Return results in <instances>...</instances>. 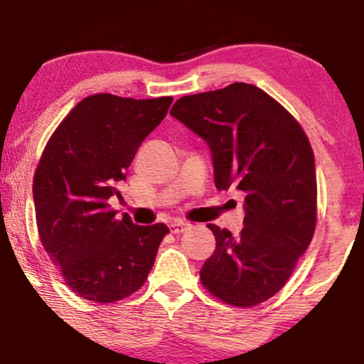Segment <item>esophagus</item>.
<instances>
[{
    "mask_svg": "<svg viewBox=\"0 0 364 364\" xmlns=\"http://www.w3.org/2000/svg\"><path fill=\"white\" fill-rule=\"evenodd\" d=\"M171 232H174V234H181V232H185L186 229H188L190 227V223H186V222H183V220H174V222H171Z\"/></svg>",
    "mask_w": 364,
    "mask_h": 364,
    "instance_id": "esophagus-1",
    "label": "esophagus"
}]
</instances>
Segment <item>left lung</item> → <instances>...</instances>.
<instances>
[{
    "mask_svg": "<svg viewBox=\"0 0 364 364\" xmlns=\"http://www.w3.org/2000/svg\"><path fill=\"white\" fill-rule=\"evenodd\" d=\"M171 116L211 151L215 186L245 192L237 237L209 223L215 253L200 269L204 287L232 306H253L287 284L317 222L315 159L303 128L253 84L179 98Z\"/></svg>",
    "mask_w": 364,
    "mask_h": 364,
    "instance_id": "8db88e82",
    "label": "left lung"
}]
</instances>
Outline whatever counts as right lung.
<instances>
[{"mask_svg":"<svg viewBox=\"0 0 364 364\" xmlns=\"http://www.w3.org/2000/svg\"><path fill=\"white\" fill-rule=\"evenodd\" d=\"M171 97L134 100L100 93L80 100L47 142L33 178L40 241L79 297L114 303L148 278L168 232L135 225L109 199L141 142L167 116Z\"/></svg>","mask_w":364,"mask_h":364,"instance_id":"obj_1","label":"right lung"}]
</instances>
